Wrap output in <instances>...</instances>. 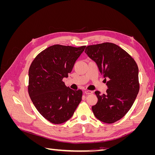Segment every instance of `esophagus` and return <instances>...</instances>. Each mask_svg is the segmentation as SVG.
<instances>
[{"instance_id": "obj_1", "label": "esophagus", "mask_w": 155, "mask_h": 155, "mask_svg": "<svg viewBox=\"0 0 155 155\" xmlns=\"http://www.w3.org/2000/svg\"><path fill=\"white\" fill-rule=\"evenodd\" d=\"M93 93V92L92 91H85V94H92Z\"/></svg>"}]
</instances>
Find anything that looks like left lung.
<instances>
[{
    "instance_id": "8db88e82",
    "label": "left lung",
    "mask_w": 155,
    "mask_h": 155,
    "mask_svg": "<svg viewBox=\"0 0 155 155\" xmlns=\"http://www.w3.org/2000/svg\"><path fill=\"white\" fill-rule=\"evenodd\" d=\"M85 52L97 64L107 81V93H95L98 101L92 107L96 118L112 124L127 113L139 92L138 67L132 57L118 45L105 43L88 46Z\"/></svg>"
}]
</instances>
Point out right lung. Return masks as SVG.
I'll return each instance as SVG.
<instances>
[{
  "label": "right lung",
  "instance_id": "add662e5",
  "mask_svg": "<svg viewBox=\"0 0 155 155\" xmlns=\"http://www.w3.org/2000/svg\"><path fill=\"white\" fill-rule=\"evenodd\" d=\"M86 46L55 45L43 50L31 63L28 93L39 113L51 123L63 124L72 118L82 100V91H74L63 81L72 72Z\"/></svg>",
  "mask_w": 155,
  "mask_h": 155
}]
</instances>
